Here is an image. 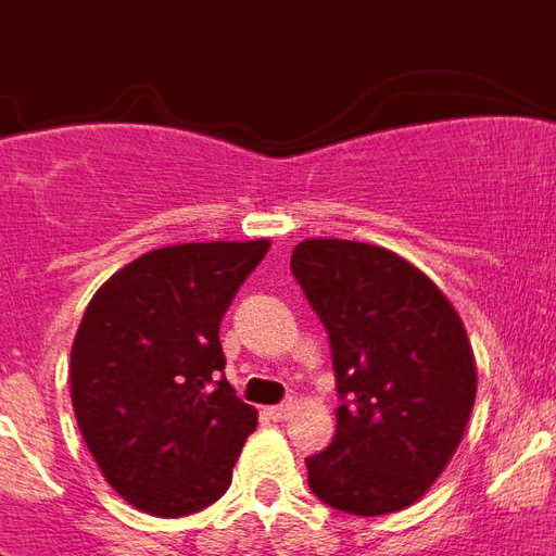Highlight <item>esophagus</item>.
<instances>
[{"instance_id": "34e87169", "label": "esophagus", "mask_w": 556, "mask_h": 556, "mask_svg": "<svg viewBox=\"0 0 556 556\" xmlns=\"http://www.w3.org/2000/svg\"><path fill=\"white\" fill-rule=\"evenodd\" d=\"M291 409H294V404L288 401V404H279V406H268V418H274V421H286L288 415H291Z\"/></svg>"}]
</instances>
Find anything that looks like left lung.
Masks as SVG:
<instances>
[{"instance_id": "left-lung-1", "label": "left lung", "mask_w": 556, "mask_h": 556, "mask_svg": "<svg viewBox=\"0 0 556 556\" xmlns=\"http://www.w3.org/2000/svg\"><path fill=\"white\" fill-rule=\"evenodd\" d=\"M291 270L329 331L338 432L305 458L317 500L355 517L409 508L450 465L476 401V357L444 291L389 248L305 239Z\"/></svg>"}]
</instances>
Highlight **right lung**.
<instances>
[{
    "label": "right lung",
    "mask_w": 556,
    "mask_h": 556,
    "mask_svg": "<svg viewBox=\"0 0 556 556\" xmlns=\"http://www.w3.org/2000/svg\"><path fill=\"white\" fill-rule=\"evenodd\" d=\"M270 242H187L103 282L72 343V404L117 496L152 517L207 508L230 488L256 409L218 371V323Z\"/></svg>",
    "instance_id": "obj_1"
}]
</instances>
